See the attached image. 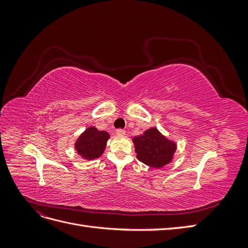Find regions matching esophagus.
Segmentation results:
<instances>
[{
	"label": "esophagus",
	"instance_id": "obj_1",
	"mask_svg": "<svg viewBox=\"0 0 248 248\" xmlns=\"http://www.w3.org/2000/svg\"><path fill=\"white\" fill-rule=\"evenodd\" d=\"M116 133H117V136H119V137H124L126 134V131L124 129H117Z\"/></svg>",
	"mask_w": 248,
	"mask_h": 248
}]
</instances>
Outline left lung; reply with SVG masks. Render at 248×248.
Instances as JSON below:
<instances>
[{
  "label": "left lung",
  "mask_w": 248,
  "mask_h": 248,
  "mask_svg": "<svg viewBox=\"0 0 248 248\" xmlns=\"http://www.w3.org/2000/svg\"><path fill=\"white\" fill-rule=\"evenodd\" d=\"M132 141L137 158L150 168H163L174 159L176 141L163 136L156 127H151L139 137H133Z\"/></svg>",
  "instance_id": "1"
}]
</instances>
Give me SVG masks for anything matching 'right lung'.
<instances>
[{
	"mask_svg": "<svg viewBox=\"0 0 248 248\" xmlns=\"http://www.w3.org/2000/svg\"><path fill=\"white\" fill-rule=\"evenodd\" d=\"M109 138L110 136L107 131L90 126L74 142V149L82 159L94 160L103 154Z\"/></svg>",
	"mask_w": 248,
	"mask_h": 248,
	"instance_id": "obj_1",
	"label": "right lung"
}]
</instances>
